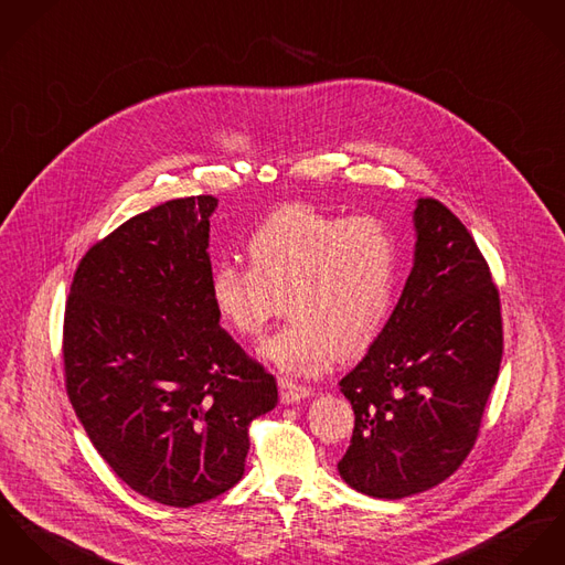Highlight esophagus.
Listing matches in <instances>:
<instances>
[{
	"label": "esophagus",
	"mask_w": 565,
	"mask_h": 565,
	"mask_svg": "<svg viewBox=\"0 0 565 565\" xmlns=\"http://www.w3.org/2000/svg\"><path fill=\"white\" fill-rule=\"evenodd\" d=\"M310 394H312L310 387L299 385V383H295L292 379H286V376L279 379V398H281V403L292 405V403H299V401L308 398Z\"/></svg>",
	"instance_id": "esophagus-1"
}]
</instances>
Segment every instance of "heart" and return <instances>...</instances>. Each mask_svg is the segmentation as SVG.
Wrapping results in <instances>:
<instances>
[{
    "label": "heart",
    "mask_w": 565,
    "mask_h": 565,
    "mask_svg": "<svg viewBox=\"0 0 565 565\" xmlns=\"http://www.w3.org/2000/svg\"><path fill=\"white\" fill-rule=\"evenodd\" d=\"M247 255L249 268L214 266L212 306L234 333L255 340L286 303L290 322L262 349L284 373L318 375L338 358L362 355L394 310L401 243L373 214L284 205L253 232Z\"/></svg>",
    "instance_id": "heart-1"
}]
</instances>
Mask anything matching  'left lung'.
I'll list each match as a JSON object with an SVG mask.
<instances>
[{
    "label": "left lung",
    "instance_id": "1",
    "mask_svg": "<svg viewBox=\"0 0 565 565\" xmlns=\"http://www.w3.org/2000/svg\"><path fill=\"white\" fill-rule=\"evenodd\" d=\"M414 230L403 295L340 381L355 429L338 472L387 501L431 490L461 466L502 358L499 290L470 232L436 199L416 201Z\"/></svg>",
    "mask_w": 565,
    "mask_h": 565
}]
</instances>
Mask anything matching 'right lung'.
Listing matches in <instances>:
<instances>
[{
  "label": "right lung",
  "mask_w": 565,
  "mask_h": 565,
  "mask_svg": "<svg viewBox=\"0 0 565 565\" xmlns=\"http://www.w3.org/2000/svg\"><path fill=\"white\" fill-rule=\"evenodd\" d=\"M218 199L131 216L82 257L64 310L68 401L134 492L171 507L216 499L245 475L253 418L277 381L221 329L210 297Z\"/></svg>",
  "instance_id": "add662e5"
}]
</instances>
